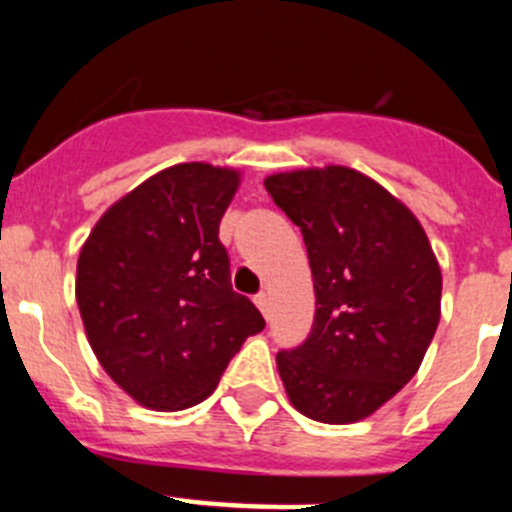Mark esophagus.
I'll list each match as a JSON object with an SVG mask.
<instances>
[{
	"label": "esophagus",
	"mask_w": 512,
	"mask_h": 512,
	"mask_svg": "<svg viewBox=\"0 0 512 512\" xmlns=\"http://www.w3.org/2000/svg\"><path fill=\"white\" fill-rule=\"evenodd\" d=\"M253 302H256V307L264 312V318H269V315H271V297L266 295V292H259V295L253 297Z\"/></svg>",
	"instance_id": "1"
}]
</instances>
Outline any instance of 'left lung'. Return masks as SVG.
I'll return each mask as SVG.
<instances>
[{
  "label": "left lung",
  "instance_id": "8db88e82",
  "mask_svg": "<svg viewBox=\"0 0 512 512\" xmlns=\"http://www.w3.org/2000/svg\"><path fill=\"white\" fill-rule=\"evenodd\" d=\"M271 200L300 228L315 320L279 351L289 400L320 423H356L415 377L441 318V269L413 212L346 166L274 174Z\"/></svg>",
  "mask_w": 512,
  "mask_h": 512
}]
</instances>
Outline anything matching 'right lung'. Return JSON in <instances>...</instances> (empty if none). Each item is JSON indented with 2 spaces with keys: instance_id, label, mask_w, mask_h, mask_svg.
I'll use <instances>...</instances> for the list:
<instances>
[{
  "instance_id": "add662e5",
  "label": "right lung",
  "mask_w": 512,
  "mask_h": 512,
  "mask_svg": "<svg viewBox=\"0 0 512 512\" xmlns=\"http://www.w3.org/2000/svg\"><path fill=\"white\" fill-rule=\"evenodd\" d=\"M238 171L176 164L99 217L76 264L92 351L135 402L184 410L212 395L243 341L264 330L230 287L217 238Z\"/></svg>"
}]
</instances>
